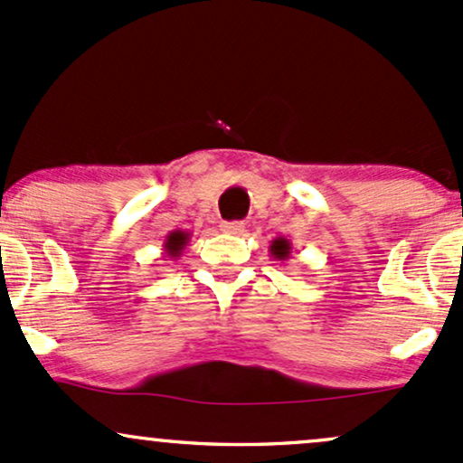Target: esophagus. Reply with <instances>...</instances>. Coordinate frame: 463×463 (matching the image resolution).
<instances>
[{"instance_id": "obj_1", "label": "esophagus", "mask_w": 463, "mask_h": 463, "mask_svg": "<svg viewBox=\"0 0 463 463\" xmlns=\"http://www.w3.org/2000/svg\"><path fill=\"white\" fill-rule=\"evenodd\" d=\"M221 230L225 233H232V236H242L244 233V222L241 221H225L221 222Z\"/></svg>"}]
</instances>
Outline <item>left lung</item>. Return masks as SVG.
I'll use <instances>...</instances> for the list:
<instances>
[{
  "label": "left lung",
  "mask_w": 463,
  "mask_h": 463,
  "mask_svg": "<svg viewBox=\"0 0 463 463\" xmlns=\"http://www.w3.org/2000/svg\"><path fill=\"white\" fill-rule=\"evenodd\" d=\"M290 242L286 241V238H275L273 242H270V255H273L275 260H288L290 258Z\"/></svg>",
  "instance_id": "left-lung-1"
}]
</instances>
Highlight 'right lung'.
Returning <instances> with one entry per match:
<instances>
[{"mask_svg": "<svg viewBox=\"0 0 463 463\" xmlns=\"http://www.w3.org/2000/svg\"><path fill=\"white\" fill-rule=\"evenodd\" d=\"M190 241V233L188 232H171L166 236L165 241V251L168 258H179L182 255L184 249H186V244Z\"/></svg>", "mask_w": 463, "mask_h": 463, "instance_id": "1", "label": "right lung"}]
</instances>
